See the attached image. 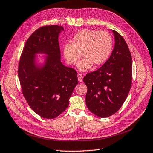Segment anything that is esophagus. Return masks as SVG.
<instances>
[{
	"label": "esophagus",
	"instance_id": "obj_1",
	"mask_svg": "<svg viewBox=\"0 0 153 153\" xmlns=\"http://www.w3.org/2000/svg\"><path fill=\"white\" fill-rule=\"evenodd\" d=\"M82 77H83V76H82L81 74H77V78H78V80H79V82L82 81Z\"/></svg>",
	"mask_w": 153,
	"mask_h": 153
}]
</instances>
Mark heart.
<instances>
[{"label": "heart", "instance_id": "1", "mask_svg": "<svg viewBox=\"0 0 153 153\" xmlns=\"http://www.w3.org/2000/svg\"><path fill=\"white\" fill-rule=\"evenodd\" d=\"M113 48V38L105 30L85 29L74 34L72 43L63 46V55L67 63L77 65L79 71L85 72L92 67H97L105 63L110 57Z\"/></svg>", "mask_w": 153, "mask_h": 153}]
</instances>
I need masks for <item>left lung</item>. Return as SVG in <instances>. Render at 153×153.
<instances>
[{"instance_id": "1", "label": "left lung", "mask_w": 153, "mask_h": 153, "mask_svg": "<svg viewBox=\"0 0 153 153\" xmlns=\"http://www.w3.org/2000/svg\"><path fill=\"white\" fill-rule=\"evenodd\" d=\"M115 46L110 57L97 71L87 74L86 104L88 110L101 118L115 113L127 98L132 82V57L123 37L112 30Z\"/></svg>"}]
</instances>
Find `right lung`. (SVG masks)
I'll list each match as a JSON object with an SVG mask.
<instances>
[{
    "label": "right lung",
    "mask_w": 153,
    "mask_h": 153,
    "mask_svg": "<svg viewBox=\"0 0 153 153\" xmlns=\"http://www.w3.org/2000/svg\"><path fill=\"white\" fill-rule=\"evenodd\" d=\"M62 26H43L26 42L19 65L22 94L30 108L38 115L52 119L68 106L69 99L78 83L77 72L61 62L58 42ZM37 53L47 56L42 65L36 63Z\"/></svg>",
    "instance_id": "1"
}]
</instances>
